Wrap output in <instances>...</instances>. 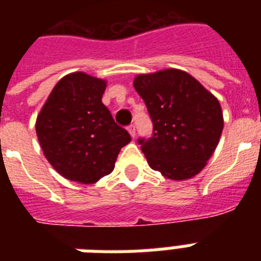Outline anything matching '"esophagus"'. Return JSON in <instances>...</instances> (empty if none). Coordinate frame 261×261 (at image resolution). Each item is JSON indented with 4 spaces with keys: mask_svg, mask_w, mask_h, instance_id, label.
<instances>
[{
    "mask_svg": "<svg viewBox=\"0 0 261 261\" xmlns=\"http://www.w3.org/2000/svg\"><path fill=\"white\" fill-rule=\"evenodd\" d=\"M127 131H128L131 137L134 138V137H135V126H134V124H130V126L127 127Z\"/></svg>",
    "mask_w": 261,
    "mask_h": 261,
    "instance_id": "esophagus-1",
    "label": "esophagus"
}]
</instances>
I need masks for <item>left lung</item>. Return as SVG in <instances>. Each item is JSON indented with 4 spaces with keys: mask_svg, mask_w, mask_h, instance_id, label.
<instances>
[{
    "mask_svg": "<svg viewBox=\"0 0 261 261\" xmlns=\"http://www.w3.org/2000/svg\"><path fill=\"white\" fill-rule=\"evenodd\" d=\"M134 88L153 122V135L139 138L151 169L171 180L196 176L214 153L223 128L218 98L178 69L138 74Z\"/></svg>",
    "mask_w": 261,
    "mask_h": 261,
    "instance_id": "1",
    "label": "left lung"
}]
</instances>
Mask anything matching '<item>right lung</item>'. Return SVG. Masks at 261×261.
Listing matches in <instances>:
<instances>
[{
  "mask_svg": "<svg viewBox=\"0 0 261 261\" xmlns=\"http://www.w3.org/2000/svg\"><path fill=\"white\" fill-rule=\"evenodd\" d=\"M107 81L84 71L61 79L36 118V135L51 167L70 181L94 184L114 171L131 141L101 101Z\"/></svg>",
  "mask_w": 261,
  "mask_h": 261,
  "instance_id": "right-lung-1",
  "label": "right lung"
}]
</instances>
